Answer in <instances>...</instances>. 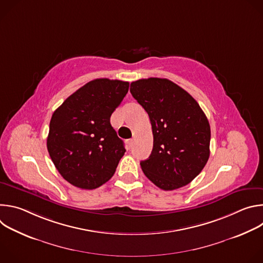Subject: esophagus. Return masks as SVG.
Instances as JSON below:
<instances>
[{
    "mask_svg": "<svg viewBox=\"0 0 263 263\" xmlns=\"http://www.w3.org/2000/svg\"><path fill=\"white\" fill-rule=\"evenodd\" d=\"M132 144H133V139H128L127 140V145H128L129 148L132 146Z\"/></svg>",
    "mask_w": 263,
    "mask_h": 263,
    "instance_id": "obj_1",
    "label": "esophagus"
}]
</instances>
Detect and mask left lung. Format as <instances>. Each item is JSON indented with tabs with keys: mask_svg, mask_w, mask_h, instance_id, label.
I'll use <instances>...</instances> for the list:
<instances>
[{
	"mask_svg": "<svg viewBox=\"0 0 263 263\" xmlns=\"http://www.w3.org/2000/svg\"><path fill=\"white\" fill-rule=\"evenodd\" d=\"M130 92L147 112L154 137L151 155L140 162L143 174L163 191L191 183L210 155V126L198 102L161 78L134 81Z\"/></svg>",
	"mask_w": 263,
	"mask_h": 263,
	"instance_id": "obj_1",
	"label": "left lung"
}]
</instances>
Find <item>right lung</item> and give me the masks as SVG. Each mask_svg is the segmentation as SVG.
<instances>
[{"mask_svg":"<svg viewBox=\"0 0 263 263\" xmlns=\"http://www.w3.org/2000/svg\"><path fill=\"white\" fill-rule=\"evenodd\" d=\"M128 90L129 82L96 79L54 111L47 147L57 171L71 185L95 190L114 176L126 149L110 117Z\"/></svg>","mask_w":263,"mask_h":263,"instance_id":"obj_1","label":"right lung"}]
</instances>
